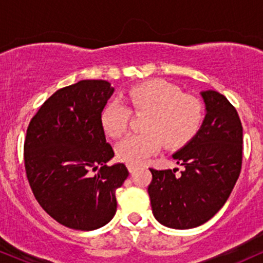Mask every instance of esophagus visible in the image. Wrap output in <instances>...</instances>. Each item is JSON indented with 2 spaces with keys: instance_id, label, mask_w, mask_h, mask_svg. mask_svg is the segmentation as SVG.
<instances>
[{
  "instance_id": "34e87169",
  "label": "esophagus",
  "mask_w": 263,
  "mask_h": 263,
  "mask_svg": "<svg viewBox=\"0 0 263 263\" xmlns=\"http://www.w3.org/2000/svg\"><path fill=\"white\" fill-rule=\"evenodd\" d=\"M138 168V164H135V163H127V170L129 173H134V172Z\"/></svg>"
}]
</instances>
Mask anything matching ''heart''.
I'll use <instances>...</instances> for the list:
<instances>
[{
  "label": "heart",
  "mask_w": 263,
  "mask_h": 263,
  "mask_svg": "<svg viewBox=\"0 0 263 263\" xmlns=\"http://www.w3.org/2000/svg\"><path fill=\"white\" fill-rule=\"evenodd\" d=\"M122 100L110 101L101 111V125L111 137L127 129L129 110L147 112L143 134L128 135L116 146V155L127 163H142L156 155L163 144L178 148L197 134L203 121V106L195 98L184 95L177 86L163 80H148L132 86Z\"/></svg>",
  "instance_id": "heart-1"
}]
</instances>
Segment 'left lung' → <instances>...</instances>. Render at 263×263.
<instances>
[{
	"label": "left lung",
	"instance_id": "8db88e82",
	"mask_svg": "<svg viewBox=\"0 0 263 263\" xmlns=\"http://www.w3.org/2000/svg\"><path fill=\"white\" fill-rule=\"evenodd\" d=\"M200 128L172 157L184 171L151 168L148 194L156 220L171 229H193L210 220L230 197L242 163V126L237 111L215 90L200 92Z\"/></svg>",
	"mask_w": 263,
	"mask_h": 263
}]
</instances>
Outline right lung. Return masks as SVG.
I'll return each mask as SVG.
<instances>
[{"label":"right lung","mask_w":263,"mask_h":263,"mask_svg":"<svg viewBox=\"0 0 263 263\" xmlns=\"http://www.w3.org/2000/svg\"><path fill=\"white\" fill-rule=\"evenodd\" d=\"M114 91L106 80H80L57 90L27 129L29 185L41 206L66 228L95 230L116 213L115 193L128 171L123 163L106 164L115 153L100 120Z\"/></svg>","instance_id":"1"}]
</instances>
